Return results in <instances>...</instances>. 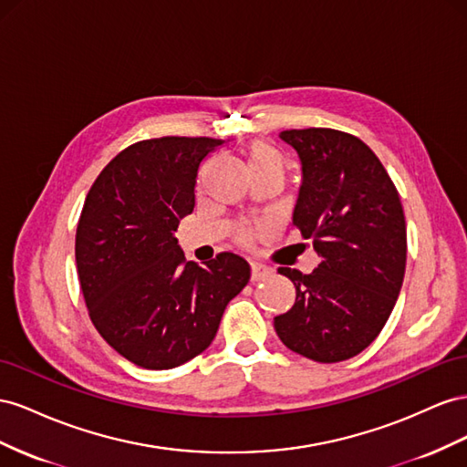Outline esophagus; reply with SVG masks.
Here are the masks:
<instances>
[{
	"instance_id": "obj_1",
	"label": "esophagus",
	"mask_w": 467,
	"mask_h": 467,
	"mask_svg": "<svg viewBox=\"0 0 467 467\" xmlns=\"http://www.w3.org/2000/svg\"><path fill=\"white\" fill-rule=\"evenodd\" d=\"M250 270H252V282H260V279L268 277L272 274V268H268V265H264L260 262H252L250 264Z\"/></svg>"
}]
</instances>
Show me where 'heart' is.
<instances>
[{"label":"heart","mask_w":467,"mask_h":467,"mask_svg":"<svg viewBox=\"0 0 467 467\" xmlns=\"http://www.w3.org/2000/svg\"><path fill=\"white\" fill-rule=\"evenodd\" d=\"M246 164L250 174H258V171H277L284 176L285 170V158L279 152L274 144L265 140H252L246 150ZM248 241V233H241V243Z\"/></svg>","instance_id":"heart-1"}]
</instances>
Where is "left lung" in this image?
Returning <instances> with one entry per match:
<instances>
[{
	"label": "left lung",
	"instance_id": "1",
	"mask_svg": "<svg viewBox=\"0 0 467 467\" xmlns=\"http://www.w3.org/2000/svg\"><path fill=\"white\" fill-rule=\"evenodd\" d=\"M297 150L303 183L293 224L313 241L311 274L279 268L296 305L274 318L289 350L321 364L354 358L378 338L407 264V226L395 183L368 144L335 129L279 132Z\"/></svg>",
	"mask_w": 467,
	"mask_h": 467
}]
</instances>
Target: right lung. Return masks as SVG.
<instances>
[{
    "mask_svg": "<svg viewBox=\"0 0 467 467\" xmlns=\"http://www.w3.org/2000/svg\"><path fill=\"white\" fill-rule=\"evenodd\" d=\"M221 139L162 137L127 146L88 192L76 229V265L93 327L115 352L146 369L202 354L250 265L221 252L205 268L178 246L195 205L199 164Z\"/></svg>",
    "mask_w": 467,
    "mask_h": 467,
    "instance_id": "obj_1",
    "label": "right lung"
}]
</instances>
